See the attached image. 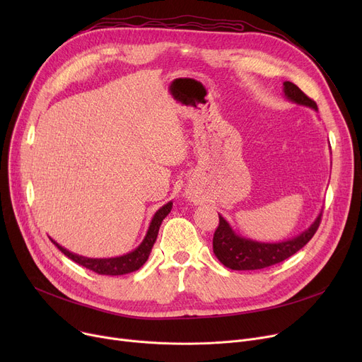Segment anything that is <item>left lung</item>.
Here are the masks:
<instances>
[{
	"label": "left lung",
	"mask_w": 362,
	"mask_h": 362,
	"mask_svg": "<svg viewBox=\"0 0 362 362\" xmlns=\"http://www.w3.org/2000/svg\"><path fill=\"white\" fill-rule=\"evenodd\" d=\"M283 92L289 101L311 107L315 111L318 110L315 101L307 97L295 83L284 82ZM321 217L322 211L305 232H302L293 239L277 243H265L238 236L229 223L218 214L220 221L213 238V251L220 262L232 270H259L270 267V265L284 261L303 248L315 235Z\"/></svg>",
	"instance_id": "1"
}]
</instances>
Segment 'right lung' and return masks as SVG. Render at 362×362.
I'll use <instances>...</instances> for the list:
<instances>
[{
	"mask_svg": "<svg viewBox=\"0 0 362 362\" xmlns=\"http://www.w3.org/2000/svg\"><path fill=\"white\" fill-rule=\"evenodd\" d=\"M171 206H173V202H167L165 205H163L160 210L154 214L149 224V229L146 232V236L144 238L142 243L138 246L135 251H132L126 255L122 257H116V258H88V257H81L76 255L67 250H64L63 246H60L55 240L51 239V242L59 248L66 257H69L70 259H73L74 262H78L82 267L92 270L98 274H105V276H122V274H127L132 272L139 270L142 265L146 262L152 246H154L157 236H158V230L160 226L163 223V220L168 216V213L171 211Z\"/></svg>",
	"mask_w": 362,
	"mask_h": 362,
	"instance_id": "add662e5",
	"label": "right lung"
}]
</instances>
